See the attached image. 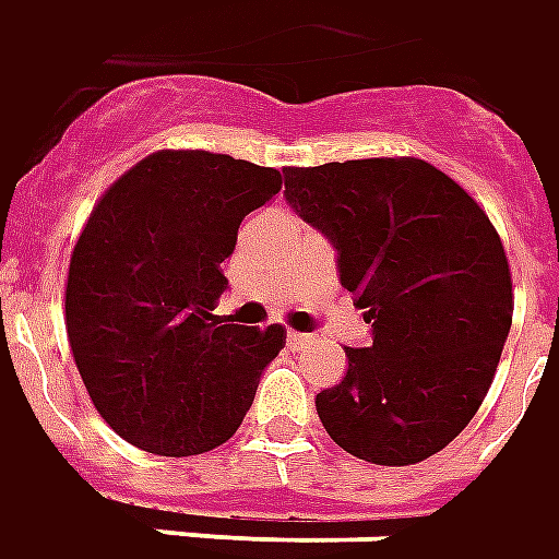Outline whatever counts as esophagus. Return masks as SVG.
<instances>
[{"label": "esophagus", "instance_id": "esophagus-1", "mask_svg": "<svg viewBox=\"0 0 559 559\" xmlns=\"http://www.w3.org/2000/svg\"><path fill=\"white\" fill-rule=\"evenodd\" d=\"M312 340H316V336H312V334H300V331H288V346H292V349H307V346H310Z\"/></svg>", "mask_w": 559, "mask_h": 559}]
</instances>
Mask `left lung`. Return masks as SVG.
Masks as SVG:
<instances>
[{
  "instance_id": "1",
  "label": "left lung",
  "mask_w": 559,
  "mask_h": 559,
  "mask_svg": "<svg viewBox=\"0 0 559 559\" xmlns=\"http://www.w3.org/2000/svg\"><path fill=\"white\" fill-rule=\"evenodd\" d=\"M286 201L336 249L340 283L373 324L316 413L379 466L437 454L473 421L512 328L509 259L485 210L430 162L286 168Z\"/></svg>"
}]
</instances>
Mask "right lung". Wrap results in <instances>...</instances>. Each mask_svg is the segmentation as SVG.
Here are the masks:
<instances>
[{"label": "right lung", "mask_w": 559, "mask_h": 559, "mask_svg": "<svg viewBox=\"0 0 559 559\" xmlns=\"http://www.w3.org/2000/svg\"><path fill=\"white\" fill-rule=\"evenodd\" d=\"M283 174L207 150H159L110 186L74 243L71 355L98 415L162 457L223 445L249 413L283 324L213 316L243 216Z\"/></svg>", "instance_id": "add662e5"}]
</instances>
